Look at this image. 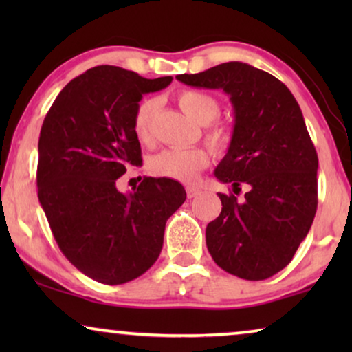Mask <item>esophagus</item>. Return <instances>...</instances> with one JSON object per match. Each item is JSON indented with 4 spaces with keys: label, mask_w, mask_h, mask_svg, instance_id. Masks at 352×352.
Segmentation results:
<instances>
[{
    "label": "esophagus",
    "mask_w": 352,
    "mask_h": 352,
    "mask_svg": "<svg viewBox=\"0 0 352 352\" xmlns=\"http://www.w3.org/2000/svg\"><path fill=\"white\" fill-rule=\"evenodd\" d=\"M199 189L197 187H186V194H187V199H194V197L199 195Z\"/></svg>",
    "instance_id": "obj_1"
}]
</instances>
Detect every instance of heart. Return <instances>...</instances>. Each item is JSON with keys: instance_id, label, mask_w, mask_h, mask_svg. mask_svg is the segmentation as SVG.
Returning <instances> with one entry per match:
<instances>
[{"instance_id": "heart-1", "label": "heart", "mask_w": 352, "mask_h": 352, "mask_svg": "<svg viewBox=\"0 0 352 352\" xmlns=\"http://www.w3.org/2000/svg\"><path fill=\"white\" fill-rule=\"evenodd\" d=\"M177 104L187 117L199 124H210L219 115V102L216 98L199 89H184L177 94ZM158 100L146 98L138 104L133 118V129L141 142H148L152 138V123L155 117ZM232 139V133L224 124H216L206 131V141L214 152H224ZM210 163V155L205 148H166L148 162L152 175L176 179L181 182H194L197 175Z\"/></svg>"}]
</instances>
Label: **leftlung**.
Segmentation results:
<instances>
[{"label":"left lung","instance_id":"obj_1","mask_svg":"<svg viewBox=\"0 0 352 352\" xmlns=\"http://www.w3.org/2000/svg\"><path fill=\"white\" fill-rule=\"evenodd\" d=\"M176 78L229 96L234 131L214 176L235 194L250 187L243 201L219 194L223 210L206 226L211 258L245 280L272 277L295 256L317 210L319 158L300 105L280 80L243 62Z\"/></svg>","mask_w":352,"mask_h":352}]
</instances>
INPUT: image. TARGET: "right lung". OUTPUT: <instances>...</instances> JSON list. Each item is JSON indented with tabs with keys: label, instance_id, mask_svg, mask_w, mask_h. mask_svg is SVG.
<instances>
[{
	"label": "right lung",
	"instance_id": "1",
	"mask_svg": "<svg viewBox=\"0 0 352 352\" xmlns=\"http://www.w3.org/2000/svg\"><path fill=\"white\" fill-rule=\"evenodd\" d=\"M171 76L148 80L98 65L60 91L38 141V199L57 245L74 266L105 285L142 276L163 247L165 224L186 190L168 177H144L133 192L117 179L139 165L133 118L142 96Z\"/></svg>",
	"mask_w": 352,
	"mask_h": 352
}]
</instances>
